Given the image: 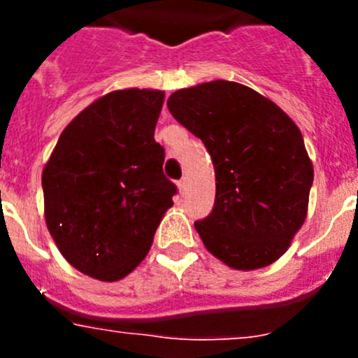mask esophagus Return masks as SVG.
<instances>
[{"instance_id": "esophagus-1", "label": "esophagus", "mask_w": 358, "mask_h": 358, "mask_svg": "<svg viewBox=\"0 0 358 358\" xmlns=\"http://www.w3.org/2000/svg\"><path fill=\"white\" fill-rule=\"evenodd\" d=\"M177 186H179V192H181V194H185L186 186H188V181H186V177L179 179V181H177Z\"/></svg>"}]
</instances>
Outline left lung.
Here are the masks:
<instances>
[{
	"mask_svg": "<svg viewBox=\"0 0 358 358\" xmlns=\"http://www.w3.org/2000/svg\"><path fill=\"white\" fill-rule=\"evenodd\" d=\"M166 106L213 161V210L195 222L208 251L238 271L276 262L305 222L314 182L301 131L276 103L236 82L179 90Z\"/></svg>",
	"mask_w": 358,
	"mask_h": 358,
	"instance_id": "obj_1",
	"label": "left lung"
}]
</instances>
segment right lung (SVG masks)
<instances>
[{"label":"right lung","mask_w":358,"mask_h":358,"mask_svg":"<svg viewBox=\"0 0 358 358\" xmlns=\"http://www.w3.org/2000/svg\"><path fill=\"white\" fill-rule=\"evenodd\" d=\"M163 91L122 90L98 98L62 131L43 172L44 217L57 248L102 281L141 264L177 186L154 140Z\"/></svg>","instance_id":"1"}]
</instances>
